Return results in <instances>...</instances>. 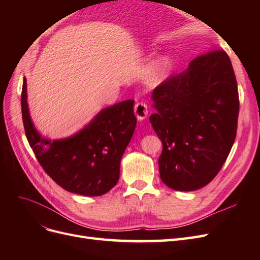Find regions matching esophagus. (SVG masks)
Segmentation results:
<instances>
[{"label":"esophagus","mask_w":260,"mask_h":260,"mask_svg":"<svg viewBox=\"0 0 260 260\" xmlns=\"http://www.w3.org/2000/svg\"><path fill=\"white\" fill-rule=\"evenodd\" d=\"M135 113L139 120H144L148 115V107L144 102H138L135 106Z\"/></svg>","instance_id":"obj_1"}]
</instances>
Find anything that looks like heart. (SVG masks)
<instances>
[{
  "instance_id": "heart-1",
  "label": "heart",
  "mask_w": 260,
  "mask_h": 260,
  "mask_svg": "<svg viewBox=\"0 0 260 260\" xmlns=\"http://www.w3.org/2000/svg\"><path fill=\"white\" fill-rule=\"evenodd\" d=\"M165 68H166V61L165 60H158L156 64L153 66L151 73H149L148 76V81L155 83L158 80H160V78L164 75Z\"/></svg>"
}]
</instances>
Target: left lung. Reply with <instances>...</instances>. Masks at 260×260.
I'll use <instances>...</instances> for the list:
<instances>
[{"label": "left lung", "instance_id": "left-lung-1", "mask_svg": "<svg viewBox=\"0 0 260 260\" xmlns=\"http://www.w3.org/2000/svg\"><path fill=\"white\" fill-rule=\"evenodd\" d=\"M151 115L161 140L162 182L176 191H195L214 179L237 137L239 91L231 60L223 50L194 58L152 93Z\"/></svg>", "mask_w": 260, "mask_h": 260}]
</instances>
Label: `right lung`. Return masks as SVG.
Segmentation results:
<instances>
[{"mask_svg":"<svg viewBox=\"0 0 260 260\" xmlns=\"http://www.w3.org/2000/svg\"><path fill=\"white\" fill-rule=\"evenodd\" d=\"M135 101L101 111L84 129L68 139L42 138L31 121L27 81L21 90V113L28 142L44 171L64 190L84 196L107 193L119 180L120 160L136 129Z\"/></svg>","mask_w":260,"mask_h":260,"instance_id":"add662e5","label":"right lung"}]
</instances>
